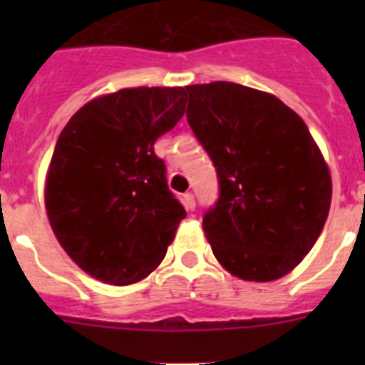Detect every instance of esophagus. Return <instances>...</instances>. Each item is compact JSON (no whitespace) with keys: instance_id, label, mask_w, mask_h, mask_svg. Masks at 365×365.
Returning a JSON list of instances; mask_svg holds the SVG:
<instances>
[{"instance_id":"obj_1","label":"esophagus","mask_w":365,"mask_h":365,"mask_svg":"<svg viewBox=\"0 0 365 365\" xmlns=\"http://www.w3.org/2000/svg\"><path fill=\"white\" fill-rule=\"evenodd\" d=\"M182 202H185L186 210H193V208H195V197H193V193H185V195H182Z\"/></svg>"}]
</instances>
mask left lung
Wrapping results in <instances>:
<instances>
[{
  "label": "left lung",
  "mask_w": 365,
  "mask_h": 365,
  "mask_svg": "<svg viewBox=\"0 0 365 365\" xmlns=\"http://www.w3.org/2000/svg\"><path fill=\"white\" fill-rule=\"evenodd\" d=\"M186 118L210 155L219 199L202 217L230 274L272 282L316 243L331 206V175L305 122L282 100L232 82L188 86Z\"/></svg>",
  "instance_id": "8db88e82"
}]
</instances>
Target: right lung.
Wrapping results in <instances>:
<instances>
[{
    "label": "right lung",
    "mask_w": 365,
    "mask_h": 365,
    "mask_svg": "<svg viewBox=\"0 0 365 365\" xmlns=\"http://www.w3.org/2000/svg\"><path fill=\"white\" fill-rule=\"evenodd\" d=\"M182 87H135L91 100L58 137L45 206L71 259L111 285L160 265L185 206L166 180L155 140L182 118Z\"/></svg>",
    "instance_id": "obj_1"
}]
</instances>
